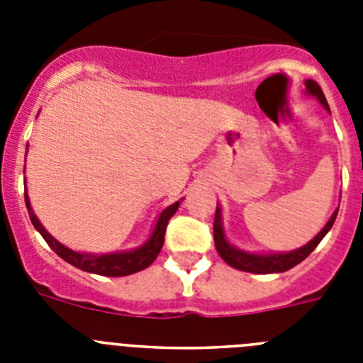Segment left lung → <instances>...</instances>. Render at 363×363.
Wrapping results in <instances>:
<instances>
[{
	"instance_id": "left-lung-1",
	"label": "left lung",
	"mask_w": 363,
	"mask_h": 363,
	"mask_svg": "<svg viewBox=\"0 0 363 363\" xmlns=\"http://www.w3.org/2000/svg\"><path fill=\"white\" fill-rule=\"evenodd\" d=\"M306 92L309 96H314V98L318 99L320 104L329 111V105H327V99L323 96L322 86L318 85L313 79H306ZM336 214H338V209L333 213V216L329 218V221L325 223L322 230H320L309 243H306L300 249H294V251L289 252H249V251H242L238 247H234L233 243L227 240L225 236V229H223V216H221V207L218 205L216 207V214H214V245H216L218 255L221 256V259L229 264L230 267L238 269V271H245V272H255V274H272V272H285L293 269L294 265H298L300 262L307 258L311 252L316 249L320 242L323 240L329 230H331L333 223L336 220Z\"/></svg>"
}]
</instances>
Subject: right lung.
Masks as SVG:
<instances>
[{"mask_svg": "<svg viewBox=\"0 0 363 363\" xmlns=\"http://www.w3.org/2000/svg\"><path fill=\"white\" fill-rule=\"evenodd\" d=\"M25 156H27V154H25ZM25 184H27V182H25ZM25 203H27L28 216H30L34 229L43 236L45 242L49 243L50 249H52L60 258L65 259L67 264L82 269V271L85 272L101 274V277H129V274H134V272L143 271V269L149 267L154 259H156V256L160 255V251H162V247H163V240H165L167 223H169V220L174 216V213L178 211L182 200L169 205L167 209H163L162 213H160L158 220H156V225H154L152 233H150L149 238L145 240V243H142V245L133 249V251L105 252V255H92V252L72 251V249H69L67 245L60 243L54 236H50L49 230L41 225V221L38 220V216L34 214V211H32L30 207V200H28L27 191H25Z\"/></svg>", "mask_w": 363, "mask_h": 363, "instance_id": "obj_1", "label": "right lung"}]
</instances>
